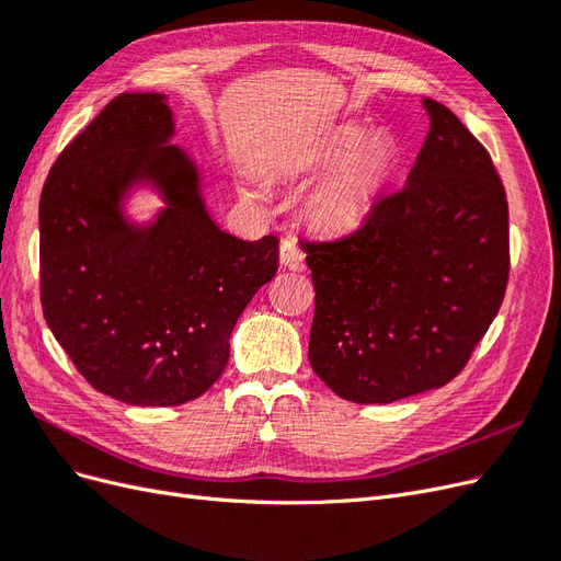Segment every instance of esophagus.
I'll return each instance as SVG.
<instances>
[{"instance_id": "34e87169", "label": "esophagus", "mask_w": 561, "mask_h": 561, "mask_svg": "<svg viewBox=\"0 0 561 561\" xmlns=\"http://www.w3.org/2000/svg\"><path fill=\"white\" fill-rule=\"evenodd\" d=\"M280 264L293 271H299L304 266V250L293 236H287V239L280 241Z\"/></svg>"}]
</instances>
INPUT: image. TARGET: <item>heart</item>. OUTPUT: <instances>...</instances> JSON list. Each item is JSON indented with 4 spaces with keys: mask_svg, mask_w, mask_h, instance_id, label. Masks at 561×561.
<instances>
[{
    "mask_svg": "<svg viewBox=\"0 0 561 561\" xmlns=\"http://www.w3.org/2000/svg\"><path fill=\"white\" fill-rule=\"evenodd\" d=\"M398 159L400 147L388 130L365 133L358 124H344L320 138L299 165L304 175L329 171L304 203L311 227L322 233H351L363 227L393 178Z\"/></svg>",
    "mask_w": 561,
    "mask_h": 561,
    "instance_id": "b5f03b06",
    "label": "heart"
}]
</instances>
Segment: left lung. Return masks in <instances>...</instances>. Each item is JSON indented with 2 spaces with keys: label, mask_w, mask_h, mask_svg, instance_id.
<instances>
[{
  "label": "left lung",
  "mask_w": 561,
  "mask_h": 561,
  "mask_svg": "<svg viewBox=\"0 0 561 561\" xmlns=\"http://www.w3.org/2000/svg\"><path fill=\"white\" fill-rule=\"evenodd\" d=\"M416 163L346 239L301 241L316 287L309 363L339 398L388 404L449 383L496 318L511 271L489 151L437 100Z\"/></svg>",
  "instance_id": "left-lung-1"
}]
</instances>
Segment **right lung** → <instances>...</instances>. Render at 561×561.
<instances>
[{
	"label": "right lung",
	"instance_id": "1",
	"mask_svg": "<svg viewBox=\"0 0 561 561\" xmlns=\"http://www.w3.org/2000/svg\"><path fill=\"white\" fill-rule=\"evenodd\" d=\"M163 93H122L62 149L39 201L46 325L95 390L140 407L190 402L229 363L236 320L276 276L278 239H236L206 208ZM149 185L164 208L133 224Z\"/></svg>",
	"mask_w": 561,
	"mask_h": 561
}]
</instances>
